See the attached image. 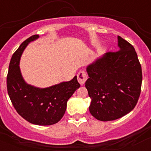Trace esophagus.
I'll list each match as a JSON object with an SVG mask.
<instances>
[{
    "label": "esophagus",
    "mask_w": 151,
    "mask_h": 151,
    "mask_svg": "<svg viewBox=\"0 0 151 151\" xmlns=\"http://www.w3.org/2000/svg\"><path fill=\"white\" fill-rule=\"evenodd\" d=\"M88 76L87 74L85 73L84 71H81L78 73V82H79V84L81 85H83L85 84V81L87 80Z\"/></svg>",
    "instance_id": "1"
}]
</instances>
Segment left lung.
<instances>
[{
  "label": "left lung",
  "instance_id": "8db88e82",
  "mask_svg": "<svg viewBox=\"0 0 151 151\" xmlns=\"http://www.w3.org/2000/svg\"><path fill=\"white\" fill-rule=\"evenodd\" d=\"M119 50L108 52L86 68L89 111L98 120L112 121L134 109L139 98L142 71L134 47L118 36Z\"/></svg>",
  "mask_w": 151,
  "mask_h": 151
}]
</instances>
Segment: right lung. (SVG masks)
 <instances>
[{"instance_id": "1", "label": "right lung", "mask_w": 151, "mask_h": 151, "mask_svg": "<svg viewBox=\"0 0 151 151\" xmlns=\"http://www.w3.org/2000/svg\"><path fill=\"white\" fill-rule=\"evenodd\" d=\"M38 38V35L31 36L13 54L9 65L6 87L13 106L22 118L35 125H50L62 119L67 101L80 85L76 76L69 82L44 88L35 87L24 80L19 68L21 56L27 45Z\"/></svg>"}]
</instances>
